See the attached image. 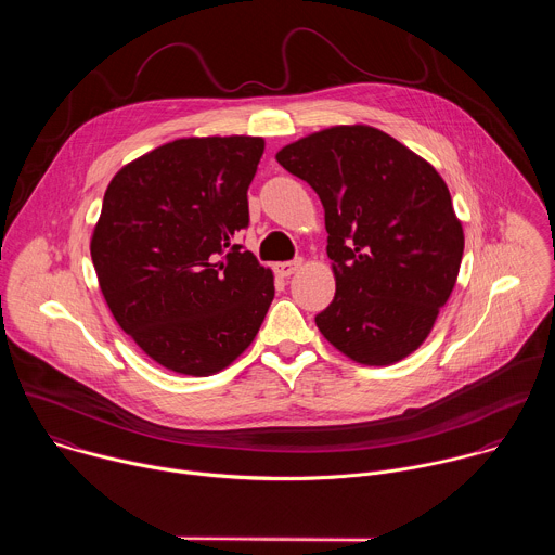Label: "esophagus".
Wrapping results in <instances>:
<instances>
[{
    "instance_id": "esophagus-1",
    "label": "esophagus",
    "mask_w": 555,
    "mask_h": 555,
    "mask_svg": "<svg viewBox=\"0 0 555 555\" xmlns=\"http://www.w3.org/2000/svg\"><path fill=\"white\" fill-rule=\"evenodd\" d=\"M302 266V259H294V261H283V263H276L274 266V272L279 274V276H283V279H287V276H292L298 268Z\"/></svg>"
}]
</instances>
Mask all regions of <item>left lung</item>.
I'll use <instances>...</instances> for the list:
<instances>
[{
  "label": "left lung",
  "mask_w": 555,
  "mask_h": 555,
  "mask_svg": "<svg viewBox=\"0 0 555 555\" xmlns=\"http://www.w3.org/2000/svg\"><path fill=\"white\" fill-rule=\"evenodd\" d=\"M276 160L319 193L336 296L321 334L366 366L404 360L452 294L463 225L437 169L369 125H336L285 144Z\"/></svg>",
  "instance_id": "8db88e82"
}]
</instances>
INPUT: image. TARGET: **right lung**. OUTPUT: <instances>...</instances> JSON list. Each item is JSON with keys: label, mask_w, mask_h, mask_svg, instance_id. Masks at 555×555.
<instances>
[{"label": "right lung", "mask_w": 555, "mask_h": 555, "mask_svg": "<svg viewBox=\"0 0 555 555\" xmlns=\"http://www.w3.org/2000/svg\"><path fill=\"white\" fill-rule=\"evenodd\" d=\"M257 135L180 138L109 182L90 253L116 323L157 364L206 377L259 334L274 276L234 244L250 221Z\"/></svg>", "instance_id": "obj_1"}]
</instances>
